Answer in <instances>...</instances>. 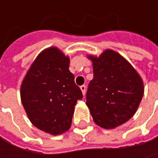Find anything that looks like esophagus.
Returning a JSON list of instances; mask_svg holds the SVG:
<instances>
[{
    "instance_id": "esophagus-1",
    "label": "esophagus",
    "mask_w": 158,
    "mask_h": 158,
    "mask_svg": "<svg viewBox=\"0 0 158 158\" xmlns=\"http://www.w3.org/2000/svg\"><path fill=\"white\" fill-rule=\"evenodd\" d=\"M80 89H81V91H82L83 95H85V93H86V86H85V85L80 86Z\"/></svg>"
}]
</instances>
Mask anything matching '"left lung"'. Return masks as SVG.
<instances>
[{
    "instance_id": "8db88e82",
    "label": "left lung",
    "mask_w": 158,
    "mask_h": 158,
    "mask_svg": "<svg viewBox=\"0 0 158 158\" xmlns=\"http://www.w3.org/2000/svg\"><path fill=\"white\" fill-rule=\"evenodd\" d=\"M93 63V79L89 81L86 104L96 124L113 129L131 119L143 94L142 79L118 53L104 51Z\"/></svg>"
}]
</instances>
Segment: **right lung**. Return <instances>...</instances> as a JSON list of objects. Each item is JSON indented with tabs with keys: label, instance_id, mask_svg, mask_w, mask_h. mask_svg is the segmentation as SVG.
<instances>
[{
	"label": "right lung",
	"instance_id": "obj_1",
	"mask_svg": "<svg viewBox=\"0 0 158 158\" xmlns=\"http://www.w3.org/2000/svg\"><path fill=\"white\" fill-rule=\"evenodd\" d=\"M69 58L57 48L35 58L21 87V100L31 123L56 135L71 125L75 105L83 95L69 71Z\"/></svg>",
	"mask_w": 158,
	"mask_h": 158
}]
</instances>
